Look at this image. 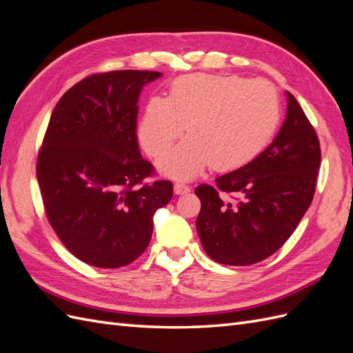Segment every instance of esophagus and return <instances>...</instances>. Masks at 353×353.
<instances>
[{"label": "esophagus", "mask_w": 353, "mask_h": 353, "mask_svg": "<svg viewBox=\"0 0 353 353\" xmlns=\"http://www.w3.org/2000/svg\"><path fill=\"white\" fill-rule=\"evenodd\" d=\"M174 191H175V194H178V196H183V194L190 193L191 188H190L188 185H185L184 183H176V184L174 185Z\"/></svg>", "instance_id": "34e87169"}]
</instances>
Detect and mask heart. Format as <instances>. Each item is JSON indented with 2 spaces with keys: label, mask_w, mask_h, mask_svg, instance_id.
Returning <instances> with one entry per match:
<instances>
[{
  "label": "heart",
  "mask_w": 353,
  "mask_h": 353,
  "mask_svg": "<svg viewBox=\"0 0 353 353\" xmlns=\"http://www.w3.org/2000/svg\"><path fill=\"white\" fill-rule=\"evenodd\" d=\"M280 119V95L268 81L185 74L170 83L168 99L147 101L138 140L147 154L159 157L187 125L190 137L160 159L159 169L168 176L188 179L209 165L219 172L249 165L268 147Z\"/></svg>",
  "instance_id": "b5f03b06"
}]
</instances>
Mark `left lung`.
<instances>
[{"label": "left lung", "instance_id": "left-lung-1", "mask_svg": "<svg viewBox=\"0 0 353 353\" xmlns=\"http://www.w3.org/2000/svg\"><path fill=\"white\" fill-rule=\"evenodd\" d=\"M279 135L253 162L200 184L196 227L203 249L222 265L245 266L270 258L292 236L315 194L321 148L294 95ZM237 194L231 203L220 199Z\"/></svg>", "mask_w": 353, "mask_h": 353}]
</instances>
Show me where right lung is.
<instances>
[{
  "instance_id": "obj_1",
  "label": "right lung",
  "mask_w": 353,
  "mask_h": 353,
  "mask_svg": "<svg viewBox=\"0 0 353 353\" xmlns=\"http://www.w3.org/2000/svg\"><path fill=\"white\" fill-rule=\"evenodd\" d=\"M152 70L94 73L56 104L37 160L47 219L66 249L97 268L130 265L147 249L153 215L174 196L137 141L138 97Z\"/></svg>"
}]
</instances>
